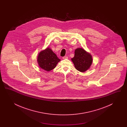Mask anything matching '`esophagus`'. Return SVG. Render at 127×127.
Instances as JSON below:
<instances>
[{"mask_svg":"<svg viewBox=\"0 0 127 127\" xmlns=\"http://www.w3.org/2000/svg\"><path fill=\"white\" fill-rule=\"evenodd\" d=\"M63 59H68V57L67 56H64L62 58Z\"/></svg>","mask_w":127,"mask_h":127,"instance_id":"1","label":"esophagus"}]
</instances>
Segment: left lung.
Instances as JSON below:
<instances>
[{
  "mask_svg": "<svg viewBox=\"0 0 127 127\" xmlns=\"http://www.w3.org/2000/svg\"><path fill=\"white\" fill-rule=\"evenodd\" d=\"M71 60L76 69L82 72L87 70L92 63L91 55L81 48L75 50L74 57Z\"/></svg>",
  "mask_w": 127,
  "mask_h": 127,
  "instance_id": "left-lung-1",
  "label": "left lung"
}]
</instances>
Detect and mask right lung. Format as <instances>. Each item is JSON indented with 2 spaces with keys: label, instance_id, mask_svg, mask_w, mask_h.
Listing matches in <instances>:
<instances>
[{
  "label": "right lung",
  "instance_id": "1",
  "mask_svg": "<svg viewBox=\"0 0 127 127\" xmlns=\"http://www.w3.org/2000/svg\"><path fill=\"white\" fill-rule=\"evenodd\" d=\"M37 61L41 68L49 71L54 68L61 60L51 49L48 48L39 53Z\"/></svg>",
  "mask_w": 127,
  "mask_h": 127
}]
</instances>
